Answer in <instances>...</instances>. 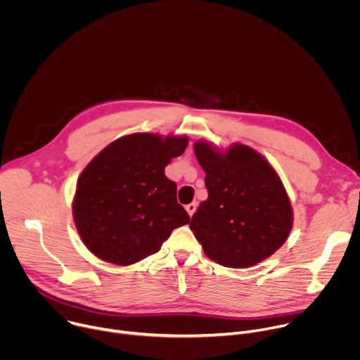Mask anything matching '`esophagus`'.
I'll return each instance as SVG.
<instances>
[{
	"mask_svg": "<svg viewBox=\"0 0 360 360\" xmlns=\"http://www.w3.org/2000/svg\"><path fill=\"white\" fill-rule=\"evenodd\" d=\"M196 207H198L196 202H192V203H188V205H186L185 210H186V212L189 214V217H192V215L195 214V211H196Z\"/></svg>",
	"mask_w": 360,
	"mask_h": 360,
	"instance_id": "esophagus-1",
	"label": "esophagus"
}]
</instances>
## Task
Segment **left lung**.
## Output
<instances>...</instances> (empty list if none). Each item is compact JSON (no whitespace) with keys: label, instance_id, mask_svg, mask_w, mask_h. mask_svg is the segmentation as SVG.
Masks as SVG:
<instances>
[{"label":"left lung","instance_id":"1","mask_svg":"<svg viewBox=\"0 0 360 360\" xmlns=\"http://www.w3.org/2000/svg\"><path fill=\"white\" fill-rule=\"evenodd\" d=\"M193 149L207 174L208 199L200 202L189 228L205 255L226 268L266 259L285 243L293 219L278 174L246 145L222 153L200 141Z\"/></svg>","mask_w":360,"mask_h":360}]
</instances>
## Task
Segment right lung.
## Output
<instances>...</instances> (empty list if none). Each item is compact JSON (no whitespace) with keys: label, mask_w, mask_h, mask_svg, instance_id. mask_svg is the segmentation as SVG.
<instances>
[{"label":"right lung","mask_w":360,"mask_h":360,"mask_svg":"<svg viewBox=\"0 0 360 360\" xmlns=\"http://www.w3.org/2000/svg\"><path fill=\"white\" fill-rule=\"evenodd\" d=\"M186 136H122L85 167L72 212L85 246L102 261L132 265L157 253L175 228L189 224L165 167L182 155Z\"/></svg>","instance_id":"add662e5"}]
</instances>
